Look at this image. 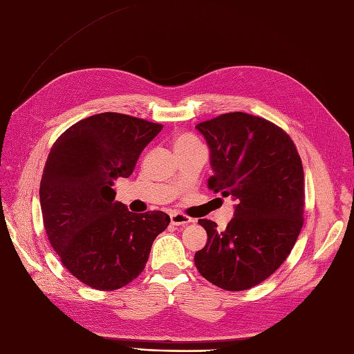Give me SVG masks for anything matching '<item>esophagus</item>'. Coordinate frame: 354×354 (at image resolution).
I'll list each match as a JSON object with an SVG mask.
<instances>
[{"label":"esophagus","mask_w":354,"mask_h":354,"mask_svg":"<svg viewBox=\"0 0 354 354\" xmlns=\"http://www.w3.org/2000/svg\"><path fill=\"white\" fill-rule=\"evenodd\" d=\"M169 217H171V225H174V226H181V227H183V226H186V225H189L190 222H192V218H190L189 216H186L183 213H178V212L171 213Z\"/></svg>","instance_id":"obj_1"}]
</instances>
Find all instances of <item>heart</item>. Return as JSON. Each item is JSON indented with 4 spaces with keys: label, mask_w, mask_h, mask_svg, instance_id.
Listing matches in <instances>:
<instances>
[{
    "label": "heart",
    "mask_w": 354,
    "mask_h": 354,
    "mask_svg": "<svg viewBox=\"0 0 354 354\" xmlns=\"http://www.w3.org/2000/svg\"><path fill=\"white\" fill-rule=\"evenodd\" d=\"M195 145H199L198 140L194 138L192 136H189V133H180V136H177V137L174 138V149H176V150L186 149V147L195 146Z\"/></svg>",
    "instance_id": "1"
}]
</instances>
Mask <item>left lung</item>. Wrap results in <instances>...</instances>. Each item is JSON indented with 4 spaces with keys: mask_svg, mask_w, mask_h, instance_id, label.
<instances>
[{
    "mask_svg": "<svg viewBox=\"0 0 354 354\" xmlns=\"http://www.w3.org/2000/svg\"><path fill=\"white\" fill-rule=\"evenodd\" d=\"M209 147L208 189L236 201L225 231L207 218V244L195 253L205 280L240 292L262 283L290 254L304 225L302 160L289 133L259 116L234 111L195 127Z\"/></svg>",
    "mask_w": 354,
    "mask_h": 354,
    "instance_id": "left-lung-1",
    "label": "left lung"
}]
</instances>
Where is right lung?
Returning a JSON list of instances; mask_svg holds the SVG:
<instances>
[{
  "instance_id": "obj_1",
  "label": "right lung",
  "mask_w": 354,
  "mask_h": 354,
  "mask_svg": "<svg viewBox=\"0 0 354 354\" xmlns=\"http://www.w3.org/2000/svg\"><path fill=\"white\" fill-rule=\"evenodd\" d=\"M160 123L120 113L79 120L53 142L40 183L49 243L75 279L97 290H118L145 270L164 212L132 213L111 187L132 174Z\"/></svg>"
}]
</instances>
